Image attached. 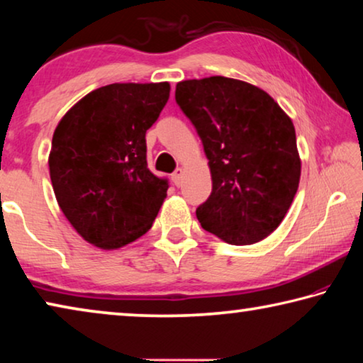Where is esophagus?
I'll return each mask as SVG.
<instances>
[{
	"mask_svg": "<svg viewBox=\"0 0 363 363\" xmlns=\"http://www.w3.org/2000/svg\"><path fill=\"white\" fill-rule=\"evenodd\" d=\"M182 176H184V171L179 168V169H176L174 173H173V176H171V179H173V182H174V186L176 187H179L181 184H182Z\"/></svg>",
	"mask_w": 363,
	"mask_h": 363,
	"instance_id": "1",
	"label": "esophagus"
}]
</instances>
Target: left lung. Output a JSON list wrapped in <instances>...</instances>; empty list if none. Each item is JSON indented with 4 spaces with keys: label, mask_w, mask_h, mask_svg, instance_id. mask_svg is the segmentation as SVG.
<instances>
[{
    "label": "left lung",
    "mask_w": 363,
    "mask_h": 363,
    "mask_svg": "<svg viewBox=\"0 0 363 363\" xmlns=\"http://www.w3.org/2000/svg\"><path fill=\"white\" fill-rule=\"evenodd\" d=\"M176 102L203 143L213 192L196 208L201 227L230 245H253L284 220L301 158L290 116L266 91L235 78L176 84Z\"/></svg>",
    "instance_id": "1"
}]
</instances>
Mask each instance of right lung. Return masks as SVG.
<instances>
[{"mask_svg": "<svg viewBox=\"0 0 363 363\" xmlns=\"http://www.w3.org/2000/svg\"><path fill=\"white\" fill-rule=\"evenodd\" d=\"M162 83H113L82 97L56 126L48 164L79 237L118 250L150 229L168 182L147 168L145 133L169 99Z\"/></svg>", "mask_w": 363, "mask_h": 363, "instance_id": "right-lung-1", "label": "right lung"}]
</instances>
